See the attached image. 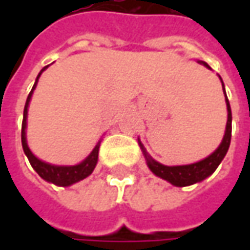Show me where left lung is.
Instances as JSON below:
<instances>
[{
    "mask_svg": "<svg viewBox=\"0 0 250 250\" xmlns=\"http://www.w3.org/2000/svg\"><path fill=\"white\" fill-rule=\"evenodd\" d=\"M202 63L206 65L207 68H208V65L206 62ZM223 89H224V84H223ZM224 93H226V90H224ZM226 103L227 111H228V120H227L224 139H223L221 145L218 146V149L213 154H210L208 157L202 160V161H197L195 164H189V166H177V167L163 166V164L157 163L156 160L151 159L149 154L146 153V150L143 149L142 143H140V147H142L143 153H145V157L147 160V166L151 169V172L156 174L157 177L166 179V181H168L169 184H172L175 187H188V185L200 182V181H203L208 175H211L216 171V168L220 166V163L223 161V159L226 157L228 147H229V143H231L232 114H231V107H229V103H228V99H227V94Z\"/></svg>",
    "mask_w": 250,
    "mask_h": 250,
    "instance_id": "8db88e82",
    "label": "left lung"
}]
</instances>
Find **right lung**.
I'll return each mask as SVG.
<instances>
[{"instance_id": "right-lung-1", "label": "right lung", "mask_w": 250, "mask_h": 250, "mask_svg": "<svg viewBox=\"0 0 250 250\" xmlns=\"http://www.w3.org/2000/svg\"><path fill=\"white\" fill-rule=\"evenodd\" d=\"M47 66H44L42 69L43 72ZM42 72L39 73L37 79H36V83H34L33 89L32 91L29 93L27 96V100H26V104H24V110H23V121H22V147H23L24 154L27 156V159L30 161L32 167L36 169V172L40 175V177L48 181V182H53L54 185H58V187H69L72 185L75 182H79L82 181L86 177H89L93 169L96 167L97 164V159H99V147H100V143H97V146L93 149L89 157L86 160H83L81 164L78 166H51V164H47L44 163L42 160H39L33 153L30 151V149L27 147V143H26V117H27V107H29V101H30V97H32V93H33L34 87L37 84V81L40 78Z\"/></svg>"}]
</instances>
